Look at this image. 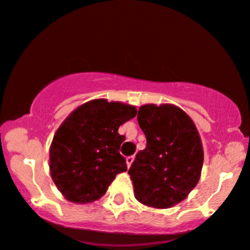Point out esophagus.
Returning <instances> with one entry per match:
<instances>
[{
	"label": "esophagus",
	"mask_w": 250,
	"mask_h": 250,
	"mask_svg": "<svg viewBox=\"0 0 250 250\" xmlns=\"http://www.w3.org/2000/svg\"><path fill=\"white\" fill-rule=\"evenodd\" d=\"M134 160V157L133 155H130V157L126 158V165H127V167H130L132 165V163H133Z\"/></svg>",
	"instance_id": "obj_1"
}]
</instances>
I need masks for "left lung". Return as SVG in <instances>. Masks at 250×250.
<instances>
[{
  "label": "left lung",
  "instance_id": "obj_1",
  "mask_svg": "<svg viewBox=\"0 0 250 250\" xmlns=\"http://www.w3.org/2000/svg\"><path fill=\"white\" fill-rule=\"evenodd\" d=\"M137 119L146 148L128 169L134 196L148 207L175 206L200 179L204 149L199 132L188 114L172 104L143 105Z\"/></svg>",
  "mask_w": 250,
  "mask_h": 250
}]
</instances>
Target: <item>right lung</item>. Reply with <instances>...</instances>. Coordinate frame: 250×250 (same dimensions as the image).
Instances as JSON below:
<instances>
[{
  "label": "right lung",
  "instance_id": "right-lung-1",
  "mask_svg": "<svg viewBox=\"0 0 250 250\" xmlns=\"http://www.w3.org/2000/svg\"><path fill=\"white\" fill-rule=\"evenodd\" d=\"M136 106L93 99L69 114L50 146V174L66 200L89 204L106 193L118 173L127 171L119 153L120 125L134 118Z\"/></svg>",
  "mask_w": 250,
  "mask_h": 250
}]
</instances>
